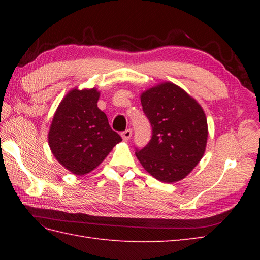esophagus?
I'll list each match as a JSON object with an SVG mask.
<instances>
[{"label": "esophagus", "instance_id": "esophagus-1", "mask_svg": "<svg viewBox=\"0 0 260 260\" xmlns=\"http://www.w3.org/2000/svg\"><path fill=\"white\" fill-rule=\"evenodd\" d=\"M121 137H123L124 141H128L132 137V129H126L121 133Z\"/></svg>", "mask_w": 260, "mask_h": 260}]
</instances>
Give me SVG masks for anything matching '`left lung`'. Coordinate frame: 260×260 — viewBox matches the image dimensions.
<instances>
[{"instance_id":"1","label":"left lung","mask_w":260,"mask_h":260,"mask_svg":"<svg viewBox=\"0 0 260 260\" xmlns=\"http://www.w3.org/2000/svg\"><path fill=\"white\" fill-rule=\"evenodd\" d=\"M141 103L153 135L135 153L137 159L146 172L164 183L184 179L206 152L208 123L201 105L171 81L143 91Z\"/></svg>"}]
</instances>
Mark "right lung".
Masks as SVG:
<instances>
[{"label": "right lung", "instance_id": "right-lung-1", "mask_svg": "<svg viewBox=\"0 0 260 260\" xmlns=\"http://www.w3.org/2000/svg\"><path fill=\"white\" fill-rule=\"evenodd\" d=\"M97 88L69 90L53 115L48 133L49 147L62 167L75 175L95 170L121 137L110 128L98 108Z\"/></svg>", "mask_w": 260, "mask_h": 260}]
</instances>
